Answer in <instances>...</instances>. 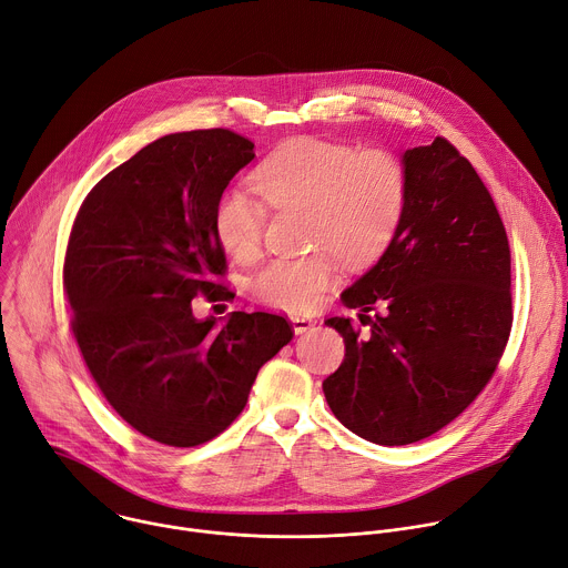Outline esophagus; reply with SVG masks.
<instances>
[{
	"label": "esophagus",
	"instance_id": "esophagus-1",
	"mask_svg": "<svg viewBox=\"0 0 568 568\" xmlns=\"http://www.w3.org/2000/svg\"><path fill=\"white\" fill-rule=\"evenodd\" d=\"M290 321H292V331L296 335H303V333H307L314 326V321L310 316H292Z\"/></svg>",
	"mask_w": 568,
	"mask_h": 568
}]
</instances>
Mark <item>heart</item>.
<instances>
[{"mask_svg": "<svg viewBox=\"0 0 568 568\" xmlns=\"http://www.w3.org/2000/svg\"><path fill=\"white\" fill-rule=\"evenodd\" d=\"M256 193L272 206L305 211V235L314 245H328L348 261L373 254L390 235L407 178L399 161L379 148L355 152L346 143L314 136L278 145L254 171ZM263 209L240 191H226L213 211V231L222 250L250 261L261 245ZM335 276L326 252L278 256L252 278L254 294L278 310L307 312Z\"/></svg>", "mask_w": 568, "mask_h": 568, "instance_id": "heart-1", "label": "heart"}]
</instances>
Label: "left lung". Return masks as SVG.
<instances>
[{"mask_svg": "<svg viewBox=\"0 0 568 568\" xmlns=\"http://www.w3.org/2000/svg\"><path fill=\"white\" fill-rule=\"evenodd\" d=\"M399 161L407 195L393 237L342 294L366 331L353 318L326 321L346 355L323 379L337 420L388 447L463 414L490 382L513 326L510 247L490 191L443 136Z\"/></svg>", "mask_w": 568, "mask_h": 568, "instance_id": "8db88e82", "label": "left lung"}]
</instances>
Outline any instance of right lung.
<instances>
[{"instance_id":"obj_1","label":"right lung","mask_w":568,"mask_h":568,"mask_svg":"<svg viewBox=\"0 0 568 568\" xmlns=\"http://www.w3.org/2000/svg\"><path fill=\"white\" fill-rule=\"evenodd\" d=\"M256 156L231 130L166 134L108 173L80 206L64 256L73 337L114 412L139 434L195 447L245 409L252 384L292 339L270 312L195 318L193 298L226 261L213 211Z\"/></svg>"}]
</instances>
